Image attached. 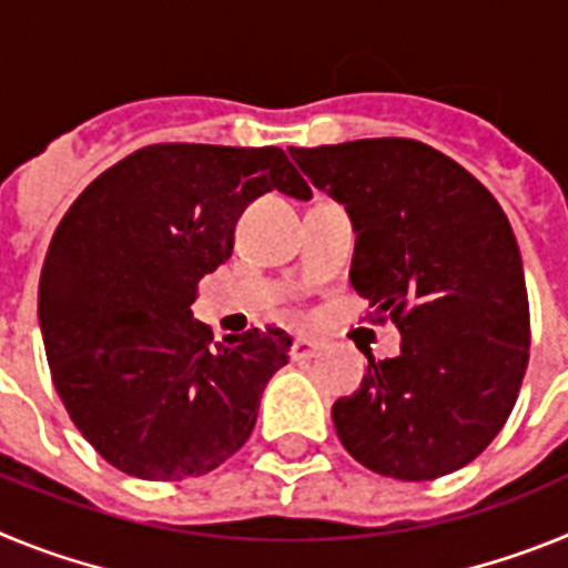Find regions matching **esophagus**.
I'll return each mask as SVG.
<instances>
[{
  "label": "esophagus",
  "mask_w": 568,
  "mask_h": 568,
  "mask_svg": "<svg viewBox=\"0 0 568 568\" xmlns=\"http://www.w3.org/2000/svg\"><path fill=\"white\" fill-rule=\"evenodd\" d=\"M318 353H321V344H318V341H313V338H295L293 349H290V355H293L295 361L315 358Z\"/></svg>",
  "instance_id": "34e87169"
}]
</instances>
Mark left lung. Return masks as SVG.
<instances>
[{"mask_svg":"<svg viewBox=\"0 0 568 568\" xmlns=\"http://www.w3.org/2000/svg\"><path fill=\"white\" fill-rule=\"evenodd\" d=\"M304 175L353 219L349 281L373 321L400 329L335 400L341 444L361 466L435 480L478 458L518 400L529 298L509 219L484 184L415 139L290 148Z\"/></svg>","mask_w":568,"mask_h":568,"instance_id":"1","label":"left lung"}]
</instances>
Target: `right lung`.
I'll use <instances>...</instances> for the list:
<instances>
[{"label": "right lung", "mask_w": 568, "mask_h": 568, "mask_svg": "<svg viewBox=\"0 0 568 568\" xmlns=\"http://www.w3.org/2000/svg\"><path fill=\"white\" fill-rule=\"evenodd\" d=\"M278 190H313L281 148L150 144L70 204L39 278V327L59 398L124 475H207L244 446L290 335L213 344L190 304L233 253L239 215Z\"/></svg>", "instance_id": "right-lung-1"}]
</instances>
